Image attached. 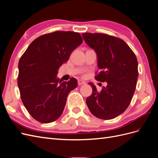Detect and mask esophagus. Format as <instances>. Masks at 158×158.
<instances>
[{
  "label": "esophagus",
  "mask_w": 158,
  "mask_h": 158,
  "mask_svg": "<svg viewBox=\"0 0 158 158\" xmlns=\"http://www.w3.org/2000/svg\"><path fill=\"white\" fill-rule=\"evenodd\" d=\"M85 84V82H84V81H83L82 80H79L78 81V85H83V84Z\"/></svg>",
  "instance_id": "obj_1"
}]
</instances>
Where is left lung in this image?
<instances>
[{"label": "left lung", "instance_id": "1", "mask_svg": "<svg viewBox=\"0 0 158 158\" xmlns=\"http://www.w3.org/2000/svg\"><path fill=\"white\" fill-rule=\"evenodd\" d=\"M82 37L96 52L100 73L95 80L107 83L100 92L93 83H88L92 94L86 98L87 106L99 118H115L127 109L135 93L138 76L136 56L119 38L98 33H84Z\"/></svg>", "mask_w": 158, "mask_h": 158}]
</instances>
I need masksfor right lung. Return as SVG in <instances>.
<instances>
[{
  "label": "right lung",
  "mask_w": 158,
  "mask_h": 158,
  "mask_svg": "<svg viewBox=\"0 0 158 158\" xmlns=\"http://www.w3.org/2000/svg\"><path fill=\"white\" fill-rule=\"evenodd\" d=\"M82 44L79 33L57 31L37 37L21 56L18 85L23 104L36 121L52 123L63 113L68 95L78 82L72 78L62 82L56 75Z\"/></svg>",
  "instance_id": "1"
}]
</instances>
